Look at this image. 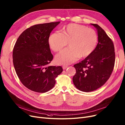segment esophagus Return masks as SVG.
<instances>
[{
    "label": "esophagus",
    "mask_w": 125,
    "mask_h": 125,
    "mask_svg": "<svg viewBox=\"0 0 125 125\" xmlns=\"http://www.w3.org/2000/svg\"><path fill=\"white\" fill-rule=\"evenodd\" d=\"M68 67V66H63L62 68H63V70H66Z\"/></svg>",
    "instance_id": "esophagus-1"
}]
</instances>
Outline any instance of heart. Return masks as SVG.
Listing matches in <instances>:
<instances>
[{
	"label": "heart",
	"instance_id": "heart-1",
	"mask_svg": "<svg viewBox=\"0 0 125 125\" xmlns=\"http://www.w3.org/2000/svg\"><path fill=\"white\" fill-rule=\"evenodd\" d=\"M50 47L55 52L62 51L69 42V48L56 57L58 64L74 62L79 57L85 58L94 51L98 42V35L94 30L83 25L70 23L64 26L61 33L54 32L48 39Z\"/></svg>",
	"mask_w": 125,
	"mask_h": 125
}]
</instances>
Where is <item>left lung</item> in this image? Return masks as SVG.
Wrapping results in <instances>:
<instances>
[{
	"label": "left lung",
	"instance_id": "8db88e82",
	"mask_svg": "<svg viewBox=\"0 0 125 125\" xmlns=\"http://www.w3.org/2000/svg\"><path fill=\"white\" fill-rule=\"evenodd\" d=\"M98 43L91 54L74 65L76 73L73 77L74 86L79 90L91 92L103 86L113 71L115 55L113 42L97 24Z\"/></svg>",
	"mask_w": 125,
	"mask_h": 125
}]
</instances>
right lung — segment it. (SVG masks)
Instances as JSON below:
<instances>
[{"label": "right lung", "mask_w": 125, "mask_h": 125, "mask_svg": "<svg viewBox=\"0 0 125 125\" xmlns=\"http://www.w3.org/2000/svg\"><path fill=\"white\" fill-rule=\"evenodd\" d=\"M60 23L52 22L33 26L19 36L13 51V62L20 81L31 90L44 93L52 89L55 78L62 71L61 66H49L53 56L48 39Z\"/></svg>", "instance_id": "right-lung-1"}]
</instances>
